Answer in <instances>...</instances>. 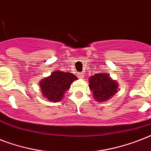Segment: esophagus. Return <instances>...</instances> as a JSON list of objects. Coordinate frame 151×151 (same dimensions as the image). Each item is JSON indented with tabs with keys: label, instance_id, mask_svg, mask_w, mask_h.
<instances>
[{
	"label": "esophagus",
	"instance_id": "esophagus-1",
	"mask_svg": "<svg viewBox=\"0 0 151 151\" xmlns=\"http://www.w3.org/2000/svg\"><path fill=\"white\" fill-rule=\"evenodd\" d=\"M78 78H84V76H85L82 73H78Z\"/></svg>",
	"mask_w": 151,
	"mask_h": 151
}]
</instances>
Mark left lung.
Segmentation results:
<instances>
[{"instance_id": "1", "label": "left lung", "mask_w": 151, "mask_h": 151, "mask_svg": "<svg viewBox=\"0 0 151 151\" xmlns=\"http://www.w3.org/2000/svg\"><path fill=\"white\" fill-rule=\"evenodd\" d=\"M89 88L97 102H105L117 92L118 84L107 73H96L89 78Z\"/></svg>"}]
</instances>
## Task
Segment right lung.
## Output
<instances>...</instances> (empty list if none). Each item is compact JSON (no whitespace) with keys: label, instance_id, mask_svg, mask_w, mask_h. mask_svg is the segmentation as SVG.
I'll use <instances>...</instances> for the list:
<instances>
[{"label":"right lung","instance_id":"add662e5","mask_svg":"<svg viewBox=\"0 0 151 151\" xmlns=\"http://www.w3.org/2000/svg\"><path fill=\"white\" fill-rule=\"evenodd\" d=\"M78 79L73 73L54 71L48 78L40 81V87L44 97L51 102H59L63 98L66 90L73 81Z\"/></svg>","mask_w":151,"mask_h":151}]
</instances>
